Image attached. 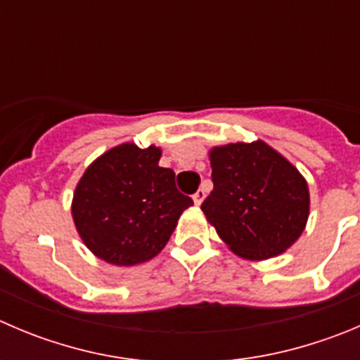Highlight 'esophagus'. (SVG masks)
<instances>
[{"label": "esophagus", "mask_w": 360, "mask_h": 360, "mask_svg": "<svg viewBox=\"0 0 360 360\" xmlns=\"http://www.w3.org/2000/svg\"><path fill=\"white\" fill-rule=\"evenodd\" d=\"M193 200H194V203H196V205H201V201L205 200V191L203 189H198L196 193L193 194Z\"/></svg>", "instance_id": "esophagus-1"}]
</instances>
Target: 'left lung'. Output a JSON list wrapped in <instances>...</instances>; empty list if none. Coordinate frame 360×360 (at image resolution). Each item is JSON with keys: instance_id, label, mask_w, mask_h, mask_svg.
<instances>
[{"instance_id": "obj_1", "label": "left lung", "mask_w": 360, "mask_h": 360, "mask_svg": "<svg viewBox=\"0 0 360 360\" xmlns=\"http://www.w3.org/2000/svg\"><path fill=\"white\" fill-rule=\"evenodd\" d=\"M210 166L214 189L201 210L235 255L272 258L302 235L309 215L307 184L266 143L215 146Z\"/></svg>"}]
</instances>
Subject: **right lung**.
<instances>
[{"label":"right lung","mask_w":360,"mask_h":360,"mask_svg":"<svg viewBox=\"0 0 360 360\" xmlns=\"http://www.w3.org/2000/svg\"><path fill=\"white\" fill-rule=\"evenodd\" d=\"M160 148L125 143L84 171L72 217L86 248L104 262L131 266L159 255L193 200L176 189L174 173L160 167Z\"/></svg>","instance_id":"1"}]
</instances>
